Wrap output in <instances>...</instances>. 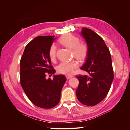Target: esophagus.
Returning a JSON list of instances; mask_svg holds the SVG:
<instances>
[{
  "mask_svg": "<svg viewBox=\"0 0 130 130\" xmlns=\"http://www.w3.org/2000/svg\"><path fill=\"white\" fill-rule=\"evenodd\" d=\"M66 78H67V79H69V78H72V77H73V76H70V75H66Z\"/></svg>",
  "mask_w": 130,
  "mask_h": 130,
  "instance_id": "esophagus-1",
  "label": "esophagus"
}]
</instances>
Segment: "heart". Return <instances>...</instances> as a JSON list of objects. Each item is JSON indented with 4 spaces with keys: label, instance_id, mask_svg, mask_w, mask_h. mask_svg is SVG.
Listing matches in <instances>:
<instances>
[{
    "label": "heart",
    "instance_id": "1",
    "mask_svg": "<svg viewBox=\"0 0 130 130\" xmlns=\"http://www.w3.org/2000/svg\"><path fill=\"white\" fill-rule=\"evenodd\" d=\"M61 44L66 48L73 50L74 57L79 61H84L88 56V48L86 43L80 42V39L71 34H66L60 38ZM49 56L50 60L54 62L56 60V47L54 45L50 46L49 50ZM78 67L75 61L63 62L58 65L57 70L59 73L70 75L73 74Z\"/></svg>",
    "mask_w": 130,
    "mask_h": 130
}]
</instances>
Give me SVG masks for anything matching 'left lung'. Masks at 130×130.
<instances>
[{
	"instance_id": "obj_1",
	"label": "left lung",
	"mask_w": 130,
	"mask_h": 130,
	"mask_svg": "<svg viewBox=\"0 0 130 130\" xmlns=\"http://www.w3.org/2000/svg\"><path fill=\"white\" fill-rule=\"evenodd\" d=\"M88 46L86 62L81 68L89 75L76 77L79 85L76 90L77 99L87 106H94L107 96L114 78L112 59L104 40L93 30L83 27L81 31Z\"/></svg>"
}]
</instances>
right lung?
<instances>
[{
    "instance_id": "right-lung-1",
    "label": "right lung",
    "mask_w": 130,
    "mask_h": 130,
    "mask_svg": "<svg viewBox=\"0 0 130 130\" xmlns=\"http://www.w3.org/2000/svg\"><path fill=\"white\" fill-rule=\"evenodd\" d=\"M55 36L35 38L25 46L20 61L21 85L34 105L43 108L56 106L67 79L64 75H54L53 79H46L47 73L54 74L49 50Z\"/></svg>"
}]
</instances>
